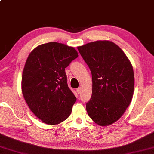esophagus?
I'll return each instance as SVG.
<instances>
[{
	"label": "esophagus",
	"instance_id": "obj_1",
	"mask_svg": "<svg viewBox=\"0 0 154 154\" xmlns=\"http://www.w3.org/2000/svg\"><path fill=\"white\" fill-rule=\"evenodd\" d=\"M76 91L77 93H78V94H80L81 92H82V88L81 87H79L77 89H76Z\"/></svg>",
	"mask_w": 154,
	"mask_h": 154
}]
</instances>
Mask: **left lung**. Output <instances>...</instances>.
Masks as SVG:
<instances>
[{"label": "left lung", "instance_id": "left-lung-1", "mask_svg": "<svg viewBox=\"0 0 154 154\" xmlns=\"http://www.w3.org/2000/svg\"><path fill=\"white\" fill-rule=\"evenodd\" d=\"M92 75V95L86 110L100 126L122 117L133 98V66L122 49L109 40H97L78 47Z\"/></svg>", "mask_w": 154, "mask_h": 154}]
</instances>
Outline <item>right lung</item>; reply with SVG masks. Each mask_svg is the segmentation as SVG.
<instances>
[{"instance_id":"right-lung-1","label":"right lung","mask_w":154,"mask_h":154,"mask_svg":"<svg viewBox=\"0 0 154 154\" xmlns=\"http://www.w3.org/2000/svg\"><path fill=\"white\" fill-rule=\"evenodd\" d=\"M73 47L51 42L30 53L22 74L21 90L32 113L48 125L69 118L76 98L69 89L65 69L78 57Z\"/></svg>"}]
</instances>
